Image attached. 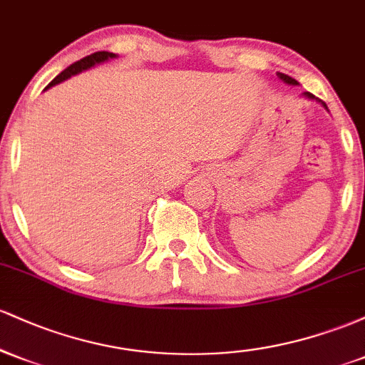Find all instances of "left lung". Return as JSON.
<instances>
[{
  "label": "left lung",
  "mask_w": 365,
  "mask_h": 365,
  "mask_svg": "<svg viewBox=\"0 0 365 365\" xmlns=\"http://www.w3.org/2000/svg\"><path fill=\"white\" fill-rule=\"evenodd\" d=\"M276 75H278V77L279 78H282V81L284 82V83H290V86H299V82H297L295 81V78H292V77H288V75H284V73H276ZM304 96H305V98H309V99H316V101H319L321 104H322V106H324L326 108V110H328V106H326V103H322L321 101V99H317L316 98V96H314V94H311V92H304Z\"/></svg>",
  "instance_id": "obj_1"
}]
</instances>
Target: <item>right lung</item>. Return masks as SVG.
<instances>
[{
  "label": "right lung",
  "mask_w": 365,
  "mask_h": 365,
  "mask_svg": "<svg viewBox=\"0 0 365 365\" xmlns=\"http://www.w3.org/2000/svg\"><path fill=\"white\" fill-rule=\"evenodd\" d=\"M111 58H116V54H115V53H108V51H98V53H92V54H89V56H86V58H82V60L75 61L73 65H70V66H68V68L63 70V72H61L60 75H56V78H53L51 83H49L48 87L56 86V83H60V82H63V81H66V78H70V77H72V75L81 73V72H83V70L91 68V66L99 65V63L111 60ZM48 87H46V89H48Z\"/></svg>",
  "instance_id": "right-lung-1"
}]
</instances>
